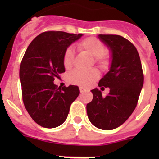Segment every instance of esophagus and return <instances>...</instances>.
<instances>
[{
    "mask_svg": "<svg viewBox=\"0 0 159 159\" xmlns=\"http://www.w3.org/2000/svg\"><path fill=\"white\" fill-rule=\"evenodd\" d=\"M87 92V90L84 89V88H82V87H80V92H81V93H83V92Z\"/></svg>",
    "mask_w": 159,
    "mask_h": 159,
    "instance_id": "34e87169",
    "label": "esophagus"
}]
</instances>
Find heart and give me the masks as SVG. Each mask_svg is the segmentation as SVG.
I'll list each match as a JSON object with an SVG mask.
<instances>
[{
  "label": "heart",
  "mask_w": 159,
  "mask_h": 159,
  "mask_svg": "<svg viewBox=\"0 0 159 159\" xmlns=\"http://www.w3.org/2000/svg\"><path fill=\"white\" fill-rule=\"evenodd\" d=\"M77 48L81 52H85L93 57V61L97 66L106 68L109 65L110 55L105 51L104 43L94 37H89L82 39L77 43ZM74 59V53L71 48H67L63 55V65L66 68L72 67ZM99 77V73L96 69L87 71L74 70L68 74V81L71 83L81 87H88Z\"/></svg>",
  "instance_id": "heart-1"
}]
</instances>
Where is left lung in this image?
<instances>
[{"label":"left lung","instance_id":"obj_1","mask_svg":"<svg viewBox=\"0 0 159 159\" xmlns=\"http://www.w3.org/2000/svg\"><path fill=\"white\" fill-rule=\"evenodd\" d=\"M98 38L111 53L110 70L98 86L102 89L109 87L110 92L102 97L97 88L92 90L93 99L87 105V112L93 125L111 130L125 123L134 111L143 74L138 51L128 39L116 34H99Z\"/></svg>","mask_w":159,"mask_h":159}]
</instances>
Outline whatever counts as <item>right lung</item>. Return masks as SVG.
I'll use <instances>...</instances> for the list:
<instances>
[{
    "mask_svg": "<svg viewBox=\"0 0 159 159\" xmlns=\"http://www.w3.org/2000/svg\"><path fill=\"white\" fill-rule=\"evenodd\" d=\"M82 36L62 31L43 32L30 43L24 55L20 67L24 105L42 127L61 125L79 95L77 86L57 88L53 81L65 72L63 55L67 48Z\"/></svg>",
    "mask_w": 159,
    "mask_h": 159,
    "instance_id": "add662e5",
    "label": "right lung"
}]
</instances>
